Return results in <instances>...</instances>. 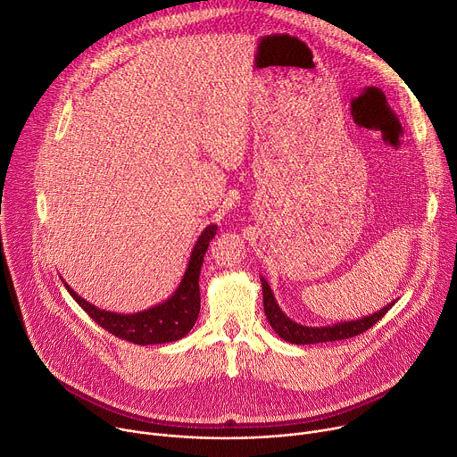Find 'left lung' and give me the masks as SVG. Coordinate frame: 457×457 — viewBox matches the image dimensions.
I'll list each match as a JSON object with an SVG mask.
<instances>
[{"instance_id": "8db88e82", "label": "left lung", "mask_w": 457, "mask_h": 457, "mask_svg": "<svg viewBox=\"0 0 457 457\" xmlns=\"http://www.w3.org/2000/svg\"><path fill=\"white\" fill-rule=\"evenodd\" d=\"M262 287H263V309H265L269 324L278 333V337H282L284 340H287L291 344H320V342H335V340H344L349 337H357V335L368 331L373 324H377L395 303V302H392L384 309L370 314V317L359 319V320L338 322L335 326H326V328H309V326L293 322L287 314L278 307L274 295L263 278H262Z\"/></svg>"}]
</instances>
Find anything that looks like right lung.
Masks as SVG:
<instances>
[{"mask_svg": "<svg viewBox=\"0 0 457 457\" xmlns=\"http://www.w3.org/2000/svg\"><path fill=\"white\" fill-rule=\"evenodd\" d=\"M218 225H208L201 236L197 237L194 251L190 254V262L187 272L181 279V286L178 287L166 302L150 307L146 311L133 312V314H120L113 311H104L82 296H79L67 284L65 289L75 298V302L89 314V317L108 333L138 344H166L183 338L194 328L197 314L201 309V295H199V272L203 265L204 253L208 249V243L216 236Z\"/></svg>", "mask_w": 457, "mask_h": 457, "instance_id": "obj_1", "label": "right lung"}]
</instances>
